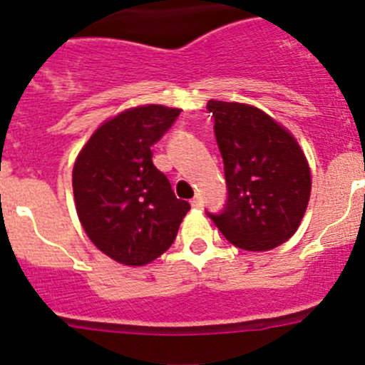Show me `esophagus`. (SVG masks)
<instances>
[{
	"label": "esophagus",
	"instance_id": "esophagus-1",
	"mask_svg": "<svg viewBox=\"0 0 365 365\" xmlns=\"http://www.w3.org/2000/svg\"><path fill=\"white\" fill-rule=\"evenodd\" d=\"M190 205H192V208H201V206H203V201H201V197H194V200L190 201Z\"/></svg>",
	"mask_w": 365,
	"mask_h": 365
}]
</instances>
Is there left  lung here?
Wrapping results in <instances>:
<instances>
[{
  "label": "left lung",
  "mask_w": 365,
  "mask_h": 365,
  "mask_svg": "<svg viewBox=\"0 0 365 365\" xmlns=\"http://www.w3.org/2000/svg\"><path fill=\"white\" fill-rule=\"evenodd\" d=\"M224 160L227 205L212 215L230 244L270 251L297 233L311 197V168L295 135L259 108L208 101Z\"/></svg>",
  "instance_id": "obj_1"
}]
</instances>
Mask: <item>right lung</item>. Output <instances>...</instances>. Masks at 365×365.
Wrapping results in <instances>:
<instances>
[{"label": "right lung", "mask_w": 365, "mask_h": 365, "mask_svg": "<svg viewBox=\"0 0 365 365\" xmlns=\"http://www.w3.org/2000/svg\"><path fill=\"white\" fill-rule=\"evenodd\" d=\"M180 114L146 104L98 125L72 169L77 217L95 247L116 263L145 267L175 242L190 210L153 165L152 145Z\"/></svg>", "instance_id": "right-lung-1"}]
</instances>
